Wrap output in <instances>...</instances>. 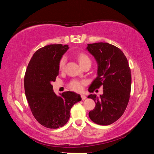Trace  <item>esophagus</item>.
<instances>
[{"label":"esophagus","mask_w":154,"mask_h":154,"mask_svg":"<svg viewBox=\"0 0 154 154\" xmlns=\"http://www.w3.org/2000/svg\"><path fill=\"white\" fill-rule=\"evenodd\" d=\"M82 100H85V99H86V96H85L84 94H82Z\"/></svg>","instance_id":"obj_1"}]
</instances>
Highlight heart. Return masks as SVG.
<instances>
[{
	"label": "heart",
	"mask_w": 154,
	"mask_h": 154,
	"mask_svg": "<svg viewBox=\"0 0 154 154\" xmlns=\"http://www.w3.org/2000/svg\"><path fill=\"white\" fill-rule=\"evenodd\" d=\"M77 60L79 61V63L81 66H83L87 62H91L90 58L88 57V55L83 53H80L77 55ZM66 62V56L62 57L60 60L59 62V69L63 70L65 64ZM85 84L84 81H79V80H72V82L69 83V87L71 90L75 91V92H81L83 89V86Z\"/></svg>",
	"instance_id": "obj_1"
}]
</instances>
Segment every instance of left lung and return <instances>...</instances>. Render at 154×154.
<instances>
[{
  "label": "left lung",
  "instance_id": "8db88e82",
  "mask_svg": "<svg viewBox=\"0 0 154 154\" xmlns=\"http://www.w3.org/2000/svg\"><path fill=\"white\" fill-rule=\"evenodd\" d=\"M87 50L97 62V77L88 91L93 92L100 86L103 94L99 97L90 94L96 103L89 112L94 123L107 126L121 118L127 107L131 90V72L126 57L120 49L108 43L88 44Z\"/></svg>",
  "mask_w": 154,
  "mask_h": 154
}]
</instances>
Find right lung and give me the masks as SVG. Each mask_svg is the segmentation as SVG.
Returning <instances> with one entry per match:
<instances>
[{
	"label": "right lung",
	"instance_id": "right-lung-1",
	"mask_svg": "<svg viewBox=\"0 0 154 154\" xmlns=\"http://www.w3.org/2000/svg\"><path fill=\"white\" fill-rule=\"evenodd\" d=\"M69 48L54 44L38 49L25 73V94L31 111L38 123L48 128L64 126L72 106L82 100L79 94L70 91L57 96L51 85L59 75V62Z\"/></svg>",
	"mask_w": 154,
	"mask_h": 154
}]
</instances>
